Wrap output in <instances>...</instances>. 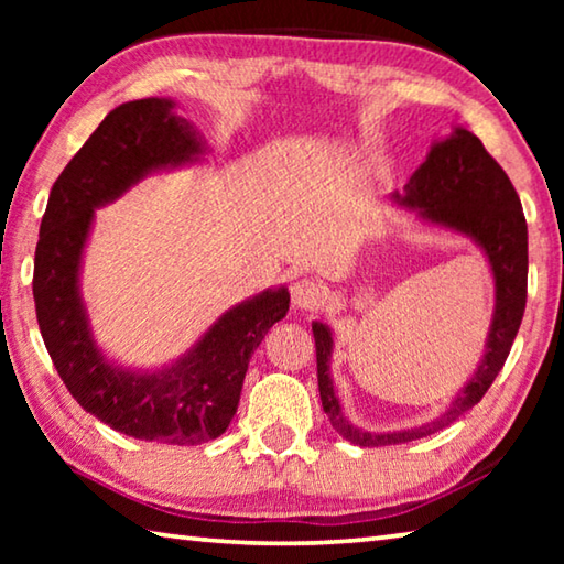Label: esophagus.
<instances>
[{
	"instance_id": "1",
	"label": "esophagus",
	"mask_w": 564,
	"mask_h": 564,
	"mask_svg": "<svg viewBox=\"0 0 564 564\" xmlns=\"http://www.w3.org/2000/svg\"><path fill=\"white\" fill-rule=\"evenodd\" d=\"M323 295H326V289L313 279H299L291 285V299L295 308H316V305H321Z\"/></svg>"
}]
</instances>
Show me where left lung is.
Here are the masks:
<instances>
[{
	"label": "left lung",
	"instance_id": "8db88e82",
	"mask_svg": "<svg viewBox=\"0 0 564 564\" xmlns=\"http://www.w3.org/2000/svg\"><path fill=\"white\" fill-rule=\"evenodd\" d=\"M393 202L415 208L425 221L470 236L482 248L495 275V316L488 343H485V358L470 383L433 423L400 433H370L348 423L333 393L328 366L333 350L330 330L318 321L313 323L323 410L338 435L360 447L417 441V437L443 431L445 425L480 403L510 356L512 340L522 323L524 301H528V224H524L520 196L502 166L488 154L475 133L457 127L453 137L433 144L431 154L410 176L405 194H393Z\"/></svg>",
	"mask_w": 564,
	"mask_h": 564
}]
</instances>
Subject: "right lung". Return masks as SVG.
Returning a JSON list of instances; mask_svg holds the SVG:
<instances>
[{
	"instance_id": "right-lung-1",
	"label": "right lung",
	"mask_w": 564,
	"mask_h": 564,
	"mask_svg": "<svg viewBox=\"0 0 564 564\" xmlns=\"http://www.w3.org/2000/svg\"><path fill=\"white\" fill-rule=\"evenodd\" d=\"M202 139L169 99L127 101L107 113L54 181L34 253L36 321L56 373L76 403L113 431L171 445L226 433L253 350L289 313V289L263 291L226 311L194 348L159 373H131L101 356L79 295V263L94 208L149 171L204 154Z\"/></svg>"
}]
</instances>
